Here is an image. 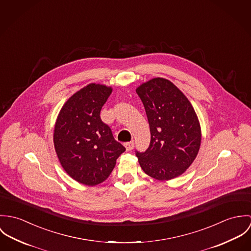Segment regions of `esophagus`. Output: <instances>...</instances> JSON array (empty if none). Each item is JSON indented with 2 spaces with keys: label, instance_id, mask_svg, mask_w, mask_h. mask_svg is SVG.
<instances>
[{
  "label": "esophagus",
  "instance_id": "1",
  "mask_svg": "<svg viewBox=\"0 0 251 251\" xmlns=\"http://www.w3.org/2000/svg\"><path fill=\"white\" fill-rule=\"evenodd\" d=\"M134 142L133 141H130V142H126V143H124V146L126 147V150L127 151H131L133 148H134Z\"/></svg>",
  "mask_w": 251,
  "mask_h": 251
}]
</instances>
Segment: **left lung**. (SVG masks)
<instances>
[{
  "label": "left lung",
  "instance_id": "1",
  "mask_svg": "<svg viewBox=\"0 0 251 251\" xmlns=\"http://www.w3.org/2000/svg\"><path fill=\"white\" fill-rule=\"evenodd\" d=\"M136 91L151 134L146 151H136L139 166L157 180L176 178L193 164L200 148L201 129L195 109L184 93L164 78L143 83Z\"/></svg>",
  "mask_w": 251,
  "mask_h": 251
}]
</instances>
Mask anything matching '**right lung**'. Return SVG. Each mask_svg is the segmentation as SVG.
<instances>
[{"mask_svg":"<svg viewBox=\"0 0 251 251\" xmlns=\"http://www.w3.org/2000/svg\"><path fill=\"white\" fill-rule=\"evenodd\" d=\"M112 88L89 84L73 94L57 115L54 145L59 163L77 182L95 186L112 173L125 147L100 117Z\"/></svg>","mask_w":251,"mask_h":251,"instance_id":"obj_1","label":"right lung"}]
</instances>
